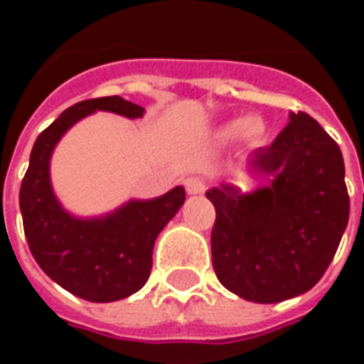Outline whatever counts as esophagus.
Segmentation results:
<instances>
[{"mask_svg":"<svg viewBox=\"0 0 364 364\" xmlns=\"http://www.w3.org/2000/svg\"><path fill=\"white\" fill-rule=\"evenodd\" d=\"M183 185H185V191L189 193V195H203L206 189L205 181L200 179V177H187L185 181H183Z\"/></svg>","mask_w":364,"mask_h":364,"instance_id":"esophagus-1","label":"esophagus"}]
</instances>
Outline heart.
I'll return each instance as SVG.
<instances>
[{"mask_svg": "<svg viewBox=\"0 0 364 364\" xmlns=\"http://www.w3.org/2000/svg\"><path fill=\"white\" fill-rule=\"evenodd\" d=\"M242 136H244L245 140H250V142H259L261 138L265 136V124L259 119H255V117H247V119L232 120V122L220 128V138L226 140V142L237 140Z\"/></svg>", "mask_w": 364, "mask_h": 364, "instance_id": "1", "label": "heart"}]
</instances>
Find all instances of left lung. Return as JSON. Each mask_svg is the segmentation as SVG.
<instances>
[{"label":"left lung","mask_w":364,"mask_h":364,"mask_svg":"<svg viewBox=\"0 0 364 364\" xmlns=\"http://www.w3.org/2000/svg\"><path fill=\"white\" fill-rule=\"evenodd\" d=\"M247 171L267 185L247 195L232 185L206 191L216 208V277L259 304L304 294L329 267L349 222L341 150L310 114L290 112L274 142L250 156Z\"/></svg>","instance_id":"1"}]
</instances>
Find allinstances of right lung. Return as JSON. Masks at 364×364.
<instances>
[{
	"label": "right lung",
	"mask_w": 364,
	"mask_h": 364,
	"mask_svg": "<svg viewBox=\"0 0 364 364\" xmlns=\"http://www.w3.org/2000/svg\"><path fill=\"white\" fill-rule=\"evenodd\" d=\"M95 111L140 119L144 107L122 97H99L72 105L36 138L19 191L28 250L62 289L90 302H114L140 290L151 271L156 237L185 203L175 187L151 200H128L99 218L66 213L50 185L52 151L77 120Z\"/></svg>",
	"instance_id": "obj_1"
}]
</instances>
